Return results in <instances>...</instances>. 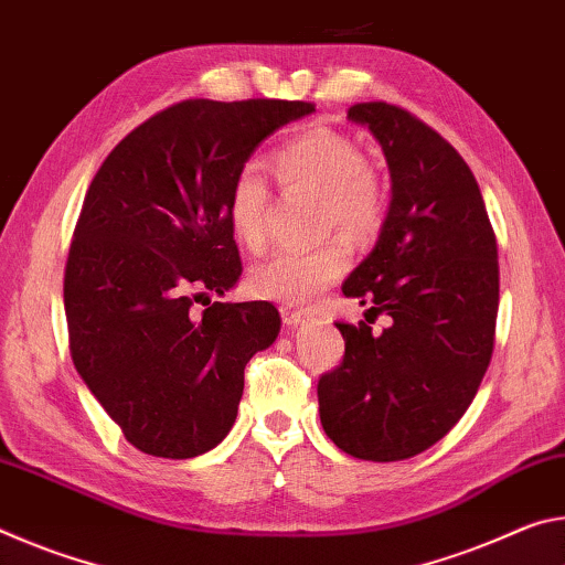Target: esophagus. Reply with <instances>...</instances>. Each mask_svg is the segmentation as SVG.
<instances>
[{
  "instance_id": "1",
  "label": "esophagus",
  "mask_w": 565,
  "mask_h": 565,
  "mask_svg": "<svg viewBox=\"0 0 565 565\" xmlns=\"http://www.w3.org/2000/svg\"><path fill=\"white\" fill-rule=\"evenodd\" d=\"M279 311H281V319L286 327H296V323H301L306 317H309L303 309H291V306H281Z\"/></svg>"
}]
</instances>
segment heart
Masks as SVG:
<instances>
[{
	"label": "heart",
	"mask_w": 565,
	"mask_h": 565,
	"mask_svg": "<svg viewBox=\"0 0 565 565\" xmlns=\"http://www.w3.org/2000/svg\"><path fill=\"white\" fill-rule=\"evenodd\" d=\"M276 181L286 196L311 194L313 228L331 234L309 248L276 254L256 266L248 286L262 299L299 306L317 299L321 291L349 269L351 248L347 238L366 244L386 222V186L369 167L356 141L333 131H311L276 149L271 157ZM226 214L236 242L248 254H264L271 244V191L254 167H242L228 186Z\"/></svg>",
	"instance_id": "heart-1"
}]
</instances>
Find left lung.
Segmentation results:
<instances>
[{
  "instance_id": "obj_1",
  "label": "left lung",
  "mask_w": 565,
  "mask_h": 565,
  "mask_svg": "<svg viewBox=\"0 0 565 565\" xmlns=\"http://www.w3.org/2000/svg\"><path fill=\"white\" fill-rule=\"evenodd\" d=\"M384 149L394 196L369 259L343 294L392 327L339 321L347 349L319 379L327 436L363 461L411 458L451 431L493 356L499 248L481 189L428 124L386 102L349 107ZM370 321V320H369Z\"/></svg>"
}]
</instances>
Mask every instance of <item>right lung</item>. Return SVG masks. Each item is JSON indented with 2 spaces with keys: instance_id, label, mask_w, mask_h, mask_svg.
<instances>
[{
  "instance_id": "1",
  "label": "right lung",
  "mask_w": 565,
  "mask_h": 565,
  "mask_svg": "<svg viewBox=\"0 0 565 565\" xmlns=\"http://www.w3.org/2000/svg\"><path fill=\"white\" fill-rule=\"evenodd\" d=\"M311 111L289 99L177 102L92 179L64 269L70 353L141 454L181 461L232 431L246 363L281 319L269 301L206 299L242 276L228 186L264 137Z\"/></svg>"
}]
</instances>
